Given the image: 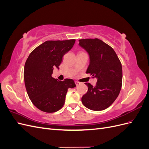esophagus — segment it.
I'll list each match as a JSON object with an SVG mask.
<instances>
[{
	"instance_id": "obj_1",
	"label": "esophagus",
	"mask_w": 149,
	"mask_h": 149,
	"mask_svg": "<svg viewBox=\"0 0 149 149\" xmlns=\"http://www.w3.org/2000/svg\"><path fill=\"white\" fill-rule=\"evenodd\" d=\"M75 84H76V86H78V85H79L81 83H80L79 81H75Z\"/></svg>"
}]
</instances>
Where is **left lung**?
<instances>
[{
  "mask_svg": "<svg viewBox=\"0 0 149 149\" xmlns=\"http://www.w3.org/2000/svg\"><path fill=\"white\" fill-rule=\"evenodd\" d=\"M79 42L90 58L86 73L97 79L96 86L85 83L88 90L81 98L82 103L93 111L106 109L114 102L120 91L123 83L121 63L113 48L100 39H81Z\"/></svg>",
  "mask_w": 149,
  "mask_h": 149,
  "instance_id": "8db88e82",
  "label": "left lung"
}]
</instances>
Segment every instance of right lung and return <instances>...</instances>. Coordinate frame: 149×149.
I'll use <instances>...</instances> for the list:
<instances>
[{"mask_svg":"<svg viewBox=\"0 0 149 149\" xmlns=\"http://www.w3.org/2000/svg\"><path fill=\"white\" fill-rule=\"evenodd\" d=\"M76 40H48L35 48L26 60L24 78L26 92L33 105L52 113L63 106L68 88L76 86L72 79L53 78L54 67L59 68L63 56L73 48Z\"/></svg>","mask_w":149,"mask_h":149,"instance_id":"1","label":"right lung"}]
</instances>
